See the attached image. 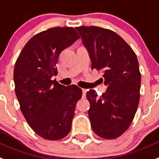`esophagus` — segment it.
<instances>
[{"instance_id":"1","label":"esophagus","mask_w":159,"mask_h":159,"mask_svg":"<svg viewBox=\"0 0 159 159\" xmlns=\"http://www.w3.org/2000/svg\"><path fill=\"white\" fill-rule=\"evenodd\" d=\"M86 89H82V95H83V97H86Z\"/></svg>"}]
</instances>
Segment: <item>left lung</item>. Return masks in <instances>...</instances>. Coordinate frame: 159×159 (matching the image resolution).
<instances>
[{
  "label": "left lung",
  "instance_id": "left-lung-1",
  "mask_svg": "<svg viewBox=\"0 0 159 159\" xmlns=\"http://www.w3.org/2000/svg\"><path fill=\"white\" fill-rule=\"evenodd\" d=\"M91 61V69L103 73L106 92L100 97L94 90L86 93L88 115L93 131L105 139L122 135L131 125L140 99L141 73L137 56L119 34L98 26H79Z\"/></svg>",
  "mask_w": 159,
  "mask_h": 159
}]
</instances>
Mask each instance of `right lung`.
Returning a JSON list of instances; mask_svg holds the SVG:
<instances>
[{
    "label": "right lung",
    "mask_w": 159,
    "mask_h": 159,
    "mask_svg": "<svg viewBox=\"0 0 159 159\" xmlns=\"http://www.w3.org/2000/svg\"><path fill=\"white\" fill-rule=\"evenodd\" d=\"M79 38L73 27L51 28L32 37L16 61L14 81L21 111L30 127L44 139H62L71 130L82 89L65 86L52 77L57 74L61 52Z\"/></svg>",
    "instance_id": "1"
}]
</instances>
